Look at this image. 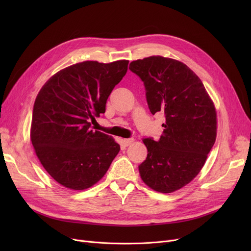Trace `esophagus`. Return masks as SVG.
Masks as SVG:
<instances>
[{
	"instance_id": "1",
	"label": "esophagus",
	"mask_w": 251,
	"mask_h": 251,
	"mask_svg": "<svg viewBox=\"0 0 251 251\" xmlns=\"http://www.w3.org/2000/svg\"><path fill=\"white\" fill-rule=\"evenodd\" d=\"M134 142V139L131 137V138H126V139H124V144L126 147H128V146H130V144H132Z\"/></svg>"
}]
</instances>
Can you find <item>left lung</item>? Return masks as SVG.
I'll return each mask as SVG.
<instances>
[{
	"label": "left lung",
	"instance_id": "left-lung-1",
	"mask_svg": "<svg viewBox=\"0 0 251 251\" xmlns=\"http://www.w3.org/2000/svg\"><path fill=\"white\" fill-rule=\"evenodd\" d=\"M146 87L149 109L166 122L159 140L143 138L146 161L138 166L151 189L170 193L185 186L203 167L217 136L215 105L201 79L185 64L152 56L131 62Z\"/></svg>",
	"mask_w": 251,
	"mask_h": 251
}]
</instances>
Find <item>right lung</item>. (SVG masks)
Here are the masks:
<instances>
[{"label":"right lung","mask_w":251,"mask_h":251,"mask_svg":"<svg viewBox=\"0 0 251 251\" xmlns=\"http://www.w3.org/2000/svg\"><path fill=\"white\" fill-rule=\"evenodd\" d=\"M129 61L109 64L85 61L50 77L35 99L30 138L47 172L61 185L83 190L107 173L120 146L92 130L105 112L114 87L127 72Z\"/></svg>","instance_id":"1"}]
</instances>
